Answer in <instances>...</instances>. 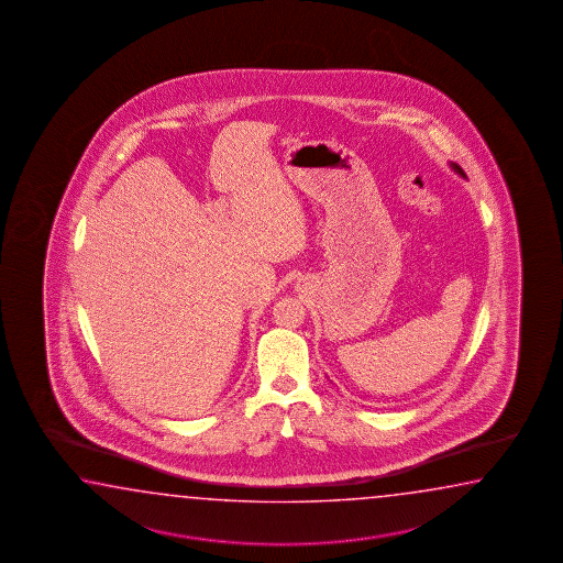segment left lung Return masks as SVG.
<instances>
[{
    "label": "left lung",
    "instance_id": "1",
    "mask_svg": "<svg viewBox=\"0 0 563 563\" xmlns=\"http://www.w3.org/2000/svg\"><path fill=\"white\" fill-rule=\"evenodd\" d=\"M453 169H455V172H460V174H462V176H463V169H462V167H460V166H455V164H453Z\"/></svg>",
    "mask_w": 563,
    "mask_h": 563
}]
</instances>
